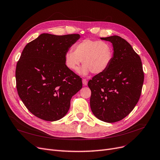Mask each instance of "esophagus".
Returning a JSON list of instances; mask_svg holds the SVG:
<instances>
[{"mask_svg": "<svg viewBox=\"0 0 160 160\" xmlns=\"http://www.w3.org/2000/svg\"><path fill=\"white\" fill-rule=\"evenodd\" d=\"M87 83H88V81L87 79H82V84H83V85L86 86V85H87Z\"/></svg>", "mask_w": 160, "mask_h": 160, "instance_id": "1", "label": "esophagus"}]
</instances>
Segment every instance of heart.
I'll use <instances>...</instances> for the list:
<instances>
[{"mask_svg":"<svg viewBox=\"0 0 160 160\" xmlns=\"http://www.w3.org/2000/svg\"><path fill=\"white\" fill-rule=\"evenodd\" d=\"M73 51L65 54V63L72 71H78L82 61L84 66L79 72L87 74H100L109 68L113 56V50L110 43L100 40L85 39L76 43Z\"/></svg>","mask_w":160,"mask_h":160,"instance_id":"heart-1","label":"heart"}]
</instances>
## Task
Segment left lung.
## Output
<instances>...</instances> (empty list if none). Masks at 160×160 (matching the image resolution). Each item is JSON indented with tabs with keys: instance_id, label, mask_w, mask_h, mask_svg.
Masks as SVG:
<instances>
[{
	"instance_id": "left-lung-1",
	"label": "left lung",
	"mask_w": 160,
	"mask_h": 160,
	"mask_svg": "<svg viewBox=\"0 0 160 160\" xmlns=\"http://www.w3.org/2000/svg\"><path fill=\"white\" fill-rule=\"evenodd\" d=\"M113 47V56L106 71L88 82L90 106L94 116L107 123L125 118L135 107L141 94L144 72L141 59L131 44L118 35L102 37Z\"/></svg>"
}]
</instances>
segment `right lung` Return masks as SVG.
<instances>
[{
    "label": "right lung",
    "mask_w": 160,
    "mask_h": 160,
    "mask_svg": "<svg viewBox=\"0 0 160 160\" xmlns=\"http://www.w3.org/2000/svg\"><path fill=\"white\" fill-rule=\"evenodd\" d=\"M79 34L42 33L23 48L16 69V88L28 110L54 121L68 113L70 100L82 88V79L68 69L64 56Z\"/></svg>",
    "instance_id": "add662e5"
}]
</instances>
